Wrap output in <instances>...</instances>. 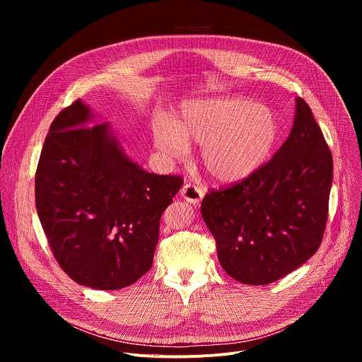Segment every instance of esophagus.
I'll return each mask as SVG.
<instances>
[{
  "label": "esophagus",
  "instance_id": "esophagus-1",
  "mask_svg": "<svg viewBox=\"0 0 362 362\" xmlns=\"http://www.w3.org/2000/svg\"><path fill=\"white\" fill-rule=\"evenodd\" d=\"M180 194H182V197H183L185 200H187L189 203L197 204V203L202 200V197L204 196V192H203L200 187H197V186H194V185H192V183H186V185L182 187Z\"/></svg>",
  "mask_w": 362,
  "mask_h": 362
}]
</instances>
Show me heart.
Segmentation results:
<instances>
[{"label": "heart", "instance_id": "1", "mask_svg": "<svg viewBox=\"0 0 362 362\" xmlns=\"http://www.w3.org/2000/svg\"><path fill=\"white\" fill-rule=\"evenodd\" d=\"M153 136L173 159L183 156L187 144H202L204 170L221 183H233L269 159L278 140V120L269 107L243 98L197 100L183 106L172 123L154 124Z\"/></svg>", "mask_w": 362, "mask_h": 362}]
</instances>
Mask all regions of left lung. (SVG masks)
I'll use <instances>...</instances> for the list:
<instances>
[{
	"label": "left lung",
	"instance_id": "left-lung-1",
	"mask_svg": "<svg viewBox=\"0 0 362 362\" xmlns=\"http://www.w3.org/2000/svg\"><path fill=\"white\" fill-rule=\"evenodd\" d=\"M331 183V150L298 97L293 127L274 158L202 200L225 272L246 285H267L305 264L324 238Z\"/></svg>",
	"mask_w": 362,
	"mask_h": 362
}]
</instances>
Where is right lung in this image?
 Instances as JSON below:
<instances>
[{"label":"right lung","mask_w":362,"mask_h":362,"mask_svg":"<svg viewBox=\"0 0 362 362\" xmlns=\"http://www.w3.org/2000/svg\"><path fill=\"white\" fill-rule=\"evenodd\" d=\"M78 98L49 126L35 172V208L62 269L77 284L115 291L153 264L160 218L183 185L132 162L109 129L90 126Z\"/></svg>","instance_id":"add662e5"}]
</instances>
